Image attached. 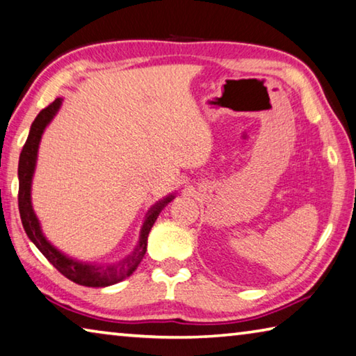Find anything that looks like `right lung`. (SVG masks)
Segmentation results:
<instances>
[{"label": "right lung", "instance_id": "right-lung-1", "mask_svg": "<svg viewBox=\"0 0 356 356\" xmlns=\"http://www.w3.org/2000/svg\"><path fill=\"white\" fill-rule=\"evenodd\" d=\"M60 104L62 99L56 98L51 104H48L45 109H42L39 112V115L35 117V120L31 124L29 136L20 153V161H18V183H20V186H18V209H20L22 223L28 238L34 242V245L39 248L43 257H45L62 275L81 286L106 288V286L122 282V280L129 277L131 273L137 269V266L140 264L143 254L147 252V239L149 229H152L153 223L158 219L161 211L164 209L165 204L170 203L175 197H165L164 200L158 202L148 211L145 220H143V225L140 228L139 242H137L134 252L128 254L124 259H122L120 263L104 266L83 263V261H76L67 257V254L59 252L54 245L49 244L42 233L39 219H37L33 204H31V184H33V175L35 170L37 152H39L42 134L43 131H45L47 124L53 120L56 112L59 111Z\"/></svg>", "mask_w": 356, "mask_h": 356}]
</instances>
